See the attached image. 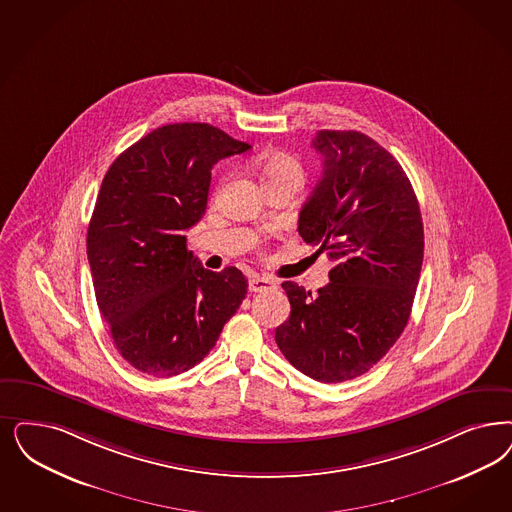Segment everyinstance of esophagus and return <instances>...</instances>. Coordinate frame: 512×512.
Returning <instances> with one entry per match:
<instances>
[{
    "label": "esophagus",
    "mask_w": 512,
    "mask_h": 512,
    "mask_svg": "<svg viewBox=\"0 0 512 512\" xmlns=\"http://www.w3.org/2000/svg\"><path fill=\"white\" fill-rule=\"evenodd\" d=\"M274 287H276V283L272 282V280H268L265 276H253V278L249 280V291H251V293H263V291L274 289Z\"/></svg>",
    "instance_id": "esophagus-1"
}]
</instances>
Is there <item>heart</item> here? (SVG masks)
I'll return each mask as SVG.
<instances>
[{
  "mask_svg": "<svg viewBox=\"0 0 512 512\" xmlns=\"http://www.w3.org/2000/svg\"><path fill=\"white\" fill-rule=\"evenodd\" d=\"M251 168L261 179L263 187L270 189L280 183H302V166L299 160L287 153H265L251 162Z\"/></svg>",
  "mask_w": 512,
  "mask_h": 512,
  "instance_id": "obj_1",
  "label": "heart"
}]
</instances>
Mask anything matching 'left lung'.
Instances as JSON below:
<instances>
[{"instance_id":"1","label":"left lung","mask_w":512,"mask_h":512,"mask_svg":"<svg viewBox=\"0 0 512 512\" xmlns=\"http://www.w3.org/2000/svg\"><path fill=\"white\" fill-rule=\"evenodd\" d=\"M323 177L299 213V234L335 263L312 295L283 282L289 319L276 344L297 371L336 384L357 378L405 331L423 263L420 204L401 164L355 130L312 140Z\"/></svg>"}]
</instances>
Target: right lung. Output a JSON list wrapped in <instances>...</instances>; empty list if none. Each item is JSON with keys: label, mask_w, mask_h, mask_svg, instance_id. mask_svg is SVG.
I'll return each instance as SVG.
<instances>
[{"label": "right lung", "mask_w": 512, "mask_h": 512, "mask_svg": "<svg viewBox=\"0 0 512 512\" xmlns=\"http://www.w3.org/2000/svg\"><path fill=\"white\" fill-rule=\"evenodd\" d=\"M251 145L206 123L160 126L109 166L87 232L98 308L138 371L193 369L246 299V276L206 270L185 230L208 206L213 164Z\"/></svg>", "instance_id": "1"}]
</instances>
